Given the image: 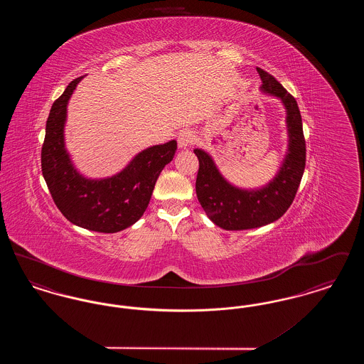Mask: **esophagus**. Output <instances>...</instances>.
Listing matches in <instances>:
<instances>
[{"instance_id": "esophagus-1", "label": "esophagus", "mask_w": 364, "mask_h": 364, "mask_svg": "<svg viewBox=\"0 0 364 364\" xmlns=\"http://www.w3.org/2000/svg\"><path fill=\"white\" fill-rule=\"evenodd\" d=\"M195 141H196V135H195L192 131H190V129H187V131H181V132L178 134L177 143H178V146H180L181 149L190 147V146H192Z\"/></svg>"}]
</instances>
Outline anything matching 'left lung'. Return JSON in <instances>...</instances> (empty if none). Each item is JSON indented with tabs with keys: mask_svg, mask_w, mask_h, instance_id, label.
I'll list each match as a JSON object with an SVG mask.
<instances>
[{
	"mask_svg": "<svg viewBox=\"0 0 364 364\" xmlns=\"http://www.w3.org/2000/svg\"><path fill=\"white\" fill-rule=\"evenodd\" d=\"M262 90L278 97L287 109L289 147L273 181L264 188L247 191L230 186L203 150H193L199 159L196 196L208 218L226 230L267 225L285 214L294 202L306 168V140L301 114L294 97L269 72L257 68Z\"/></svg>",
	"mask_w": 364,
	"mask_h": 364,
	"instance_id": "8db88e82",
	"label": "left lung"
}]
</instances>
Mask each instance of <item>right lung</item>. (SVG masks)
<instances>
[{
    "instance_id": "right-lung-1",
    "label": "right lung",
    "mask_w": 364,
    "mask_h": 364,
    "mask_svg": "<svg viewBox=\"0 0 364 364\" xmlns=\"http://www.w3.org/2000/svg\"><path fill=\"white\" fill-rule=\"evenodd\" d=\"M83 77L72 80L50 109L41 153L42 174L55 206L72 224L116 233L143 215L158 176L173 159L177 141L143 150L122 172L109 178L88 180L77 173L64 146V124L70 95Z\"/></svg>"
}]
</instances>
